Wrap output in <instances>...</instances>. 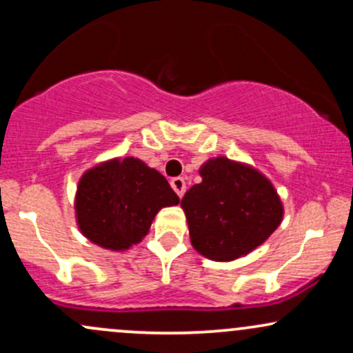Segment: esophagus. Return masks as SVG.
<instances>
[{"label":"esophagus","mask_w":353,"mask_h":353,"mask_svg":"<svg viewBox=\"0 0 353 353\" xmlns=\"http://www.w3.org/2000/svg\"><path fill=\"white\" fill-rule=\"evenodd\" d=\"M171 185H172V189L176 190L177 196H179V197L184 196V192H185V181H184V177H174V179L171 181Z\"/></svg>","instance_id":"34e87169"}]
</instances>
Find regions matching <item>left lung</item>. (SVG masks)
<instances>
[{
	"label": "left lung",
	"instance_id": "8db88e82",
	"mask_svg": "<svg viewBox=\"0 0 353 353\" xmlns=\"http://www.w3.org/2000/svg\"><path fill=\"white\" fill-rule=\"evenodd\" d=\"M199 172L202 182L185 192L181 205L190 242L202 255L219 262L234 261L279 228L281 199L261 172L228 157L208 161Z\"/></svg>",
	"mask_w": 353,
	"mask_h": 353
}]
</instances>
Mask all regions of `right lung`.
<instances>
[{
    "label": "right lung",
    "mask_w": 353,
    "mask_h": 353,
    "mask_svg": "<svg viewBox=\"0 0 353 353\" xmlns=\"http://www.w3.org/2000/svg\"><path fill=\"white\" fill-rule=\"evenodd\" d=\"M179 204L163 174L134 157L114 159L81 177L76 217L81 232L104 249L124 250L148 234L161 208Z\"/></svg>",
    "instance_id": "add662e5"
}]
</instances>
